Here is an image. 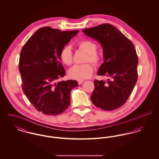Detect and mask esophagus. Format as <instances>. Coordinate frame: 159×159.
<instances>
[{
  "label": "esophagus",
  "instance_id": "esophagus-1",
  "mask_svg": "<svg viewBox=\"0 0 159 159\" xmlns=\"http://www.w3.org/2000/svg\"><path fill=\"white\" fill-rule=\"evenodd\" d=\"M84 81L83 80H78V84H79L80 85V84H83Z\"/></svg>",
  "mask_w": 159,
  "mask_h": 159
}]
</instances>
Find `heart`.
Instances as JSON below:
<instances>
[{
	"instance_id": "obj_1",
	"label": "heart",
	"mask_w": 159,
	"mask_h": 159,
	"mask_svg": "<svg viewBox=\"0 0 159 159\" xmlns=\"http://www.w3.org/2000/svg\"><path fill=\"white\" fill-rule=\"evenodd\" d=\"M78 46L80 49L88 53L85 62H91L97 64L100 61V55L96 52L97 46L91 40H83L79 42ZM61 61L67 66H70L73 62V54L71 47H64L60 52ZM93 73V68L91 64H76L68 71V75L71 78L76 80H84L89 78Z\"/></svg>"
}]
</instances>
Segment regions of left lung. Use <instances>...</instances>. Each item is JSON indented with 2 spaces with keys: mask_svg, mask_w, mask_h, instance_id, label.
Segmentation results:
<instances>
[{
  "mask_svg": "<svg viewBox=\"0 0 159 159\" xmlns=\"http://www.w3.org/2000/svg\"><path fill=\"white\" fill-rule=\"evenodd\" d=\"M102 46L104 62L97 75L110 78L107 81L95 80L91 96L93 104L105 111H113L127 100L136 84L138 59L132 42L119 29L103 24L83 30Z\"/></svg>",
  "mask_w": 159,
  "mask_h": 159,
  "instance_id": "8db88e82",
  "label": "left lung"
}]
</instances>
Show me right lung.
I'll use <instances>...</instances> for the list:
<instances>
[{
  "instance_id": "1",
  "label": "right lung",
  "mask_w": 159,
  "mask_h": 159,
  "mask_svg": "<svg viewBox=\"0 0 159 159\" xmlns=\"http://www.w3.org/2000/svg\"><path fill=\"white\" fill-rule=\"evenodd\" d=\"M78 32L44 27L37 30L21 49L19 70L23 91L42 113L58 115L70 105V92L78 84L75 80L60 81L66 74L60 52Z\"/></svg>"
}]
</instances>
